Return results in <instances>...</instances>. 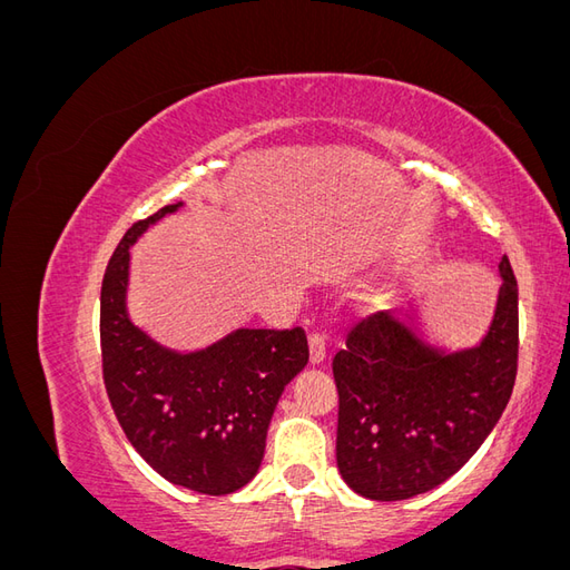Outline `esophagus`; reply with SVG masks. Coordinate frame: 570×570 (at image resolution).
Instances as JSON below:
<instances>
[{
    "label": "esophagus",
    "mask_w": 570,
    "mask_h": 570,
    "mask_svg": "<svg viewBox=\"0 0 570 570\" xmlns=\"http://www.w3.org/2000/svg\"><path fill=\"white\" fill-rule=\"evenodd\" d=\"M308 361H312L314 366H318L325 361V340H323V335L314 333L312 337H308Z\"/></svg>",
    "instance_id": "1"
}]
</instances>
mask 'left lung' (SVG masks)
Here are the masks:
<instances>
[{
  "label": "left lung",
  "mask_w": 570,
  "mask_h": 570,
  "mask_svg": "<svg viewBox=\"0 0 570 570\" xmlns=\"http://www.w3.org/2000/svg\"><path fill=\"white\" fill-rule=\"evenodd\" d=\"M499 278L492 321L473 344L450 347L411 308L356 325L337 352V469L356 494L400 502L435 490L502 419L519 358V285L507 256Z\"/></svg>",
  "instance_id": "obj_1"
}]
</instances>
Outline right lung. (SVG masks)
<instances>
[{
	"instance_id": "right-lung-1",
	"label": "right lung",
	"mask_w": 570,
	"mask_h": 570,
	"mask_svg": "<svg viewBox=\"0 0 570 570\" xmlns=\"http://www.w3.org/2000/svg\"><path fill=\"white\" fill-rule=\"evenodd\" d=\"M185 202L137 220L101 283V361L120 428L154 471L202 494H230L256 475L285 385L306 364L302 327H235L199 350L159 342L130 316V247Z\"/></svg>"
}]
</instances>
